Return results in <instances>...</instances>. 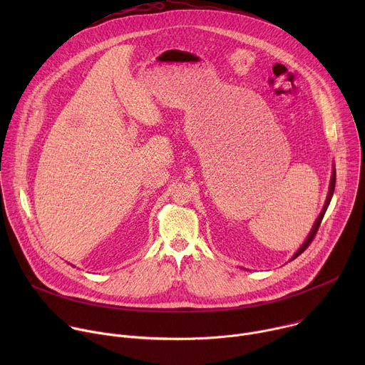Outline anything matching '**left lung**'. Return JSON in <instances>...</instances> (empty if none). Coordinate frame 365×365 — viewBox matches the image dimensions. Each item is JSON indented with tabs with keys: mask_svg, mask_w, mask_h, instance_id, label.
<instances>
[{
	"mask_svg": "<svg viewBox=\"0 0 365 365\" xmlns=\"http://www.w3.org/2000/svg\"><path fill=\"white\" fill-rule=\"evenodd\" d=\"M335 182H336V172H335V165H332V176H331V182H329V189H328V196H327V200H325V205H324V207H322V211H321V214H319V217L317 218V221H315V224H314V227H312V230H310V232H309V235H307V238L303 241V244L299 247V250L293 254V257L289 259V262H292V259H294L297 255H300L307 247H309V244L312 242V240L315 238V234L318 232V228H319V225H321V222H322V218H324V215H325V212H327V210H328V206H329V203H331V199H332V196H334V190H335ZM247 270V269H245Z\"/></svg>",
	"mask_w": 365,
	"mask_h": 365,
	"instance_id": "obj_1",
	"label": "left lung"
}]
</instances>
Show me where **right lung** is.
Segmentation results:
<instances>
[{
	"label": "right lung",
	"mask_w": 365,
	"mask_h": 365,
	"mask_svg": "<svg viewBox=\"0 0 365 365\" xmlns=\"http://www.w3.org/2000/svg\"><path fill=\"white\" fill-rule=\"evenodd\" d=\"M73 267H75V266H73Z\"/></svg>",
	"instance_id": "right-lung-1"
}]
</instances>
